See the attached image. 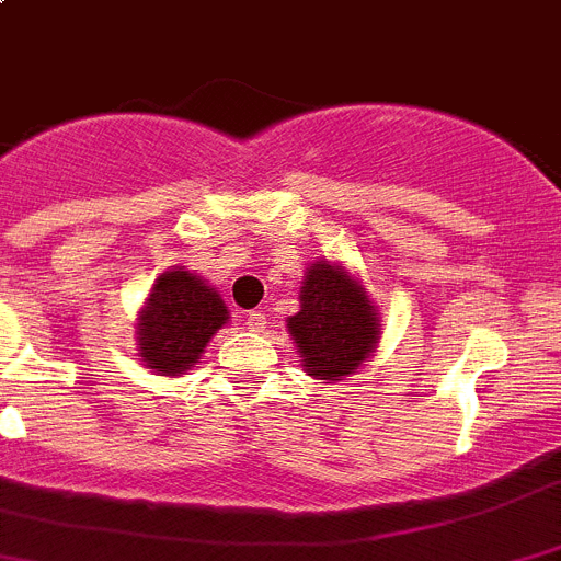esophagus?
Here are the masks:
<instances>
[{"label":"esophagus","instance_id":"esophagus-1","mask_svg":"<svg viewBox=\"0 0 561 561\" xmlns=\"http://www.w3.org/2000/svg\"><path fill=\"white\" fill-rule=\"evenodd\" d=\"M247 328H250V331H255V333L264 331V328H266L264 311H250V314H247Z\"/></svg>","mask_w":561,"mask_h":561}]
</instances>
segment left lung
<instances>
[{
	"instance_id": "left-lung-1",
	"label": "left lung",
	"mask_w": 561,
	"mask_h": 561,
	"mask_svg": "<svg viewBox=\"0 0 561 561\" xmlns=\"http://www.w3.org/2000/svg\"><path fill=\"white\" fill-rule=\"evenodd\" d=\"M302 369L322 383L356 375L381 342V314L362 277L339 261L308 264L300 311L286 320Z\"/></svg>"
}]
</instances>
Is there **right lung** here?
Segmentation results:
<instances>
[{
  "mask_svg": "<svg viewBox=\"0 0 561 561\" xmlns=\"http://www.w3.org/2000/svg\"><path fill=\"white\" fill-rule=\"evenodd\" d=\"M230 322L222 295L186 266L161 272L138 311V358L167 378L186 375Z\"/></svg>",
  "mask_w": 561,
  "mask_h": 561,
  "instance_id": "right-lung-1",
  "label": "right lung"
}]
</instances>
